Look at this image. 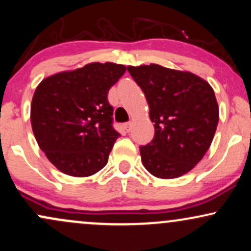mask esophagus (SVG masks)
<instances>
[{
  "label": "esophagus",
  "mask_w": 251,
  "mask_h": 251,
  "mask_svg": "<svg viewBox=\"0 0 251 251\" xmlns=\"http://www.w3.org/2000/svg\"><path fill=\"white\" fill-rule=\"evenodd\" d=\"M131 123H125L124 124V128H125L126 132H129V129H131Z\"/></svg>",
  "instance_id": "1"
}]
</instances>
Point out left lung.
<instances>
[{
  "label": "left lung",
  "instance_id": "obj_1",
  "mask_svg": "<svg viewBox=\"0 0 251 251\" xmlns=\"http://www.w3.org/2000/svg\"><path fill=\"white\" fill-rule=\"evenodd\" d=\"M127 71L145 94L154 123L153 139L140 146L144 166L163 179L188 174L206 153L217 128L214 89L190 72L154 63Z\"/></svg>",
  "mask_w": 251,
  "mask_h": 251
}]
</instances>
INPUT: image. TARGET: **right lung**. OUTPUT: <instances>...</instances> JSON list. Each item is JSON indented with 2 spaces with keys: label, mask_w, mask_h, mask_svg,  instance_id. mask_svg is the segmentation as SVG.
<instances>
[{
  "label": "right lung",
  "mask_w": 251,
  "mask_h": 251,
  "mask_svg": "<svg viewBox=\"0 0 251 251\" xmlns=\"http://www.w3.org/2000/svg\"><path fill=\"white\" fill-rule=\"evenodd\" d=\"M125 71L124 65L93 62L46 77L36 87L31 127L40 149L63 174L88 177L107 164L120 137L107 94Z\"/></svg>",
  "instance_id": "obj_1"
}]
</instances>
